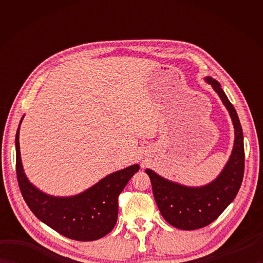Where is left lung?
<instances>
[{"label": "left lung", "instance_id": "left-lung-1", "mask_svg": "<svg viewBox=\"0 0 263 263\" xmlns=\"http://www.w3.org/2000/svg\"><path fill=\"white\" fill-rule=\"evenodd\" d=\"M205 80L219 95L230 111L235 128L234 148L225 168L214 182L201 187H187L173 183L152 170H146L152 181L154 198L161 216L172 226L184 231L198 230L216 220L235 199L244 176L243 131L236 110L228 100L219 82L210 77Z\"/></svg>", "mask_w": 263, "mask_h": 263}]
</instances>
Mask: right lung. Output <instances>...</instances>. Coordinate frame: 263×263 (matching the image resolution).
I'll return each mask as SVG.
<instances>
[{
    "mask_svg": "<svg viewBox=\"0 0 263 263\" xmlns=\"http://www.w3.org/2000/svg\"><path fill=\"white\" fill-rule=\"evenodd\" d=\"M20 124L15 135L16 178L22 197L32 214L61 235L76 241H95L107 235L117 220L119 195L139 171V165L109 174L74 197H51L33 186L25 175L20 157Z\"/></svg>",
    "mask_w": 263,
    "mask_h": 263,
    "instance_id": "1",
    "label": "right lung"
}]
</instances>
